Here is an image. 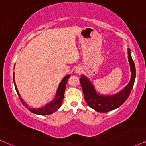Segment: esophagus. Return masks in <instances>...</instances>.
<instances>
[{
  "mask_svg": "<svg viewBox=\"0 0 146 146\" xmlns=\"http://www.w3.org/2000/svg\"><path fill=\"white\" fill-rule=\"evenodd\" d=\"M75 73H77V74H80L81 73H82V67H77L76 69H75Z\"/></svg>",
  "mask_w": 146,
  "mask_h": 146,
  "instance_id": "1",
  "label": "esophagus"
}]
</instances>
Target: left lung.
<instances>
[{
    "label": "left lung",
    "instance_id": "left-lung-1",
    "mask_svg": "<svg viewBox=\"0 0 146 146\" xmlns=\"http://www.w3.org/2000/svg\"><path fill=\"white\" fill-rule=\"evenodd\" d=\"M128 60L131 72L130 82L124 89L116 94L104 96L97 93L89 79L85 75H82L79 81L82 85L85 100L90 108L99 112H108L121 106L127 100L133 87L136 76L135 67L129 49H128Z\"/></svg>",
    "mask_w": 146,
    "mask_h": 146
}]
</instances>
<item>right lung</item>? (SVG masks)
I'll return each instance as SVG.
<instances>
[{
	"instance_id": "obj_1",
	"label": "right lung",
	"mask_w": 146,
	"mask_h": 146,
	"mask_svg": "<svg viewBox=\"0 0 146 146\" xmlns=\"http://www.w3.org/2000/svg\"><path fill=\"white\" fill-rule=\"evenodd\" d=\"M70 77H71V75H68L62 79V80L60 83L59 86H58V89H57L56 96H55L54 98L52 101H51L50 102L48 103V104H46L45 106L42 107V108H30V107L29 106V105H27L26 103L22 100L21 97L20 96L19 92H18L17 88L15 82L14 74H13V82H14L15 88L16 92L17 93V95L19 98L20 100H21L22 104L26 107L29 111L32 112V113L40 114V115H48V114H51L54 113V112L57 111V110L59 109L60 106H61L62 100H63L64 91H65V89H66V85H67V81Z\"/></svg>"
}]
</instances>
